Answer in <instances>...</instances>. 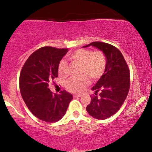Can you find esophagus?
Returning <instances> with one entry per match:
<instances>
[{
    "label": "esophagus",
    "instance_id": "34e87169",
    "mask_svg": "<svg viewBox=\"0 0 152 152\" xmlns=\"http://www.w3.org/2000/svg\"><path fill=\"white\" fill-rule=\"evenodd\" d=\"M81 96V94H74V97L76 98V97H80Z\"/></svg>",
    "mask_w": 152,
    "mask_h": 152
}]
</instances>
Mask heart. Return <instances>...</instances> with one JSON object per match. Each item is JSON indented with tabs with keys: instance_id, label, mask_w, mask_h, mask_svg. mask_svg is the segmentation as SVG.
Here are the masks:
<instances>
[{
	"instance_id": "b5f03b06",
	"label": "heart",
	"mask_w": 152,
	"mask_h": 152,
	"mask_svg": "<svg viewBox=\"0 0 152 152\" xmlns=\"http://www.w3.org/2000/svg\"><path fill=\"white\" fill-rule=\"evenodd\" d=\"M71 62L81 65L80 74L83 75L79 78H71L66 83L67 89L72 92H80L88 84V77L98 79L104 74L106 68V58L100 50L92 51L89 49H78L69 55ZM58 71L60 76H65L67 71V63L62 60L59 63Z\"/></svg>"
}]
</instances>
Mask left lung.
I'll return each mask as SVG.
<instances>
[{"label":"left lung","instance_id":"1","mask_svg":"<svg viewBox=\"0 0 152 152\" xmlns=\"http://www.w3.org/2000/svg\"><path fill=\"white\" fill-rule=\"evenodd\" d=\"M94 46L106 56V68L104 74L91 88L95 95L87 106L86 111L92 117L106 119L116 114L124 102L130 86V73L126 61L117 48L103 42H92L83 46ZM100 92L99 95L97 93Z\"/></svg>","mask_w":152,"mask_h":152}]
</instances>
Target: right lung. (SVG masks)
<instances>
[{"instance_id":"add662e5","label":"right lung","mask_w":152,"mask_h":152,"mask_svg":"<svg viewBox=\"0 0 152 152\" xmlns=\"http://www.w3.org/2000/svg\"><path fill=\"white\" fill-rule=\"evenodd\" d=\"M69 50L46 46L34 52L20 74L22 98L34 116L46 122L58 121L64 116L72 94L66 91L53 94L48 82L58 77V66Z\"/></svg>"}]
</instances>
